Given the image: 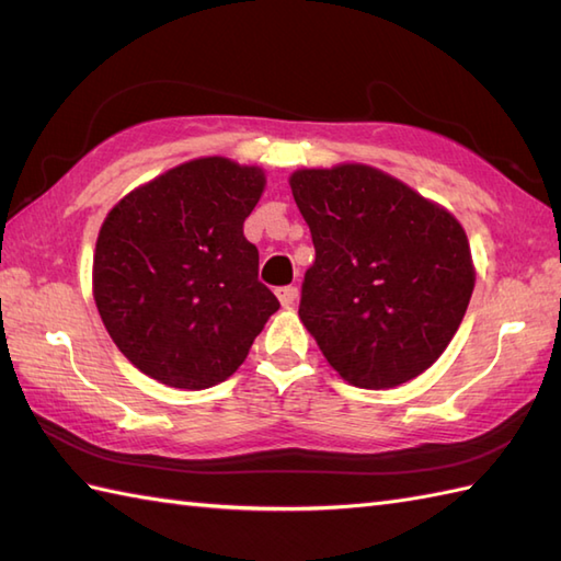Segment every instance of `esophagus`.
I'll list each match as a JSON object with an SVG mask.
<instances>
[{
  "label": "esophagus",
  "instance_id": "obj_1",
  "mask_svg": "<svg viewBox=\"0 0 561 561\" xmlns=\"http://www.w3.org/2000/svg\"><path fill=\"white\" fill-rule=\"evenodd\" d=\"M277 299H279V304L284 308H289V306L296 304V299H299V289H296V287H279L277 289Z\"/></svg>",
  "mask_w": 561,
  "mask_h": 561
}]
</instances>
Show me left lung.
<instances>
[{
    "instance_id": "1",
    "label": "left lung",
    "mask_w": 561,
    "mask_h": 561,
    "mask_svg": "<svg viewBox=\"0 0 561 561\" xmlns=\"http://www.w3.org/2000/svg\"><path fill=\"white\" fill-rule=\"evenodd\" d=\"M289 185L316 248L299 316L328 364L374 390L424 374L474 289L458 219L362 163L296 171Z\"/></svg>"
}]
</instances>
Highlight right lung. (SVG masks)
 Returning <instances> with one entry per match:
<instances>
[{"mask_svg": "<svg viewBox=\"0 0 561 561\" xmlns=\"http://www.w3.org/2000/svg\"><path fill=\"white\" fill-rule=\"evenodd\" d=\"M262 190L255 165L207 157L153 178L108 211L93 255V299L141 374L202 390L245 362L279 308L243 236Z\"/></svg>", "mask_w": 561, "mask_h": 561, "instance_id": "obj_1", "label": "right lung"}]
</instances>
